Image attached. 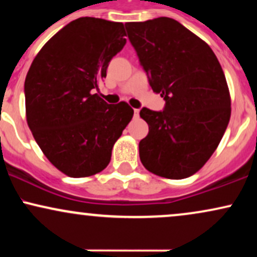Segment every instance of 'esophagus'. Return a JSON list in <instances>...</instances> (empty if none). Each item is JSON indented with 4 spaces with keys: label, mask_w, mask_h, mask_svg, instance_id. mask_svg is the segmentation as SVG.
Here are the masks:
<instances>
[{
    "label": "esophagus",
    "mask_w": 257,
    "mask_h": 257,
    "mask_svg": "<svg viewBox=\"0 0 257 257\" xmlns=\"http://www.w3.org/2000/svg\"><path fill=\"white\" fill-rule=\"evenodd\" d=\"M139 112H140V110H139V108H134V116L135 117L139 116Z\"/></svg>",
    "instance_id": "34e87169"
}]
</instances>
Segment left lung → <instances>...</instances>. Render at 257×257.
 Here are the masks:
<instances>
[{
	"mask_svg": "<svg viewBox=\"0 0 257 257\" xmlns=\"http://www.w3.org/2000/svg\"><path fill=\"white\" fill-rule=\"evenodd\" d=\"M150 85L163 111L144 107L149 134L139 143L149 172L167 179L196 174L219 146L231 117V96L216 55L202 38L172 18L125 23Z\"/></svg>",
	"mask_w": 257,
	"mask_h": 257,
	"instance_id": "left-lung-1",
	"label": "left lung"
}]
</instances>
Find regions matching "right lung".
<instances>
[{
	"instance_id": "right-lung-1",
	"label": "right lung",
	"mask_w": 257,
	"mask_h": 257,
	"mask_svg": "<svg viewBox=\"0 0 257 257\" xmlns=\"http://www.w3.org/2000/svg\"><path fill=\"white\" fill-rule=\"evenodd\" d=\"M124 36L122 23L78 18L44 44L26 75L29 128L48 161L70 178L104 170L133 118L126 102L108 105L93 93Z\"/></svg>"
}]
</instances>
